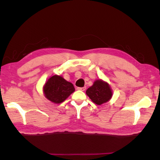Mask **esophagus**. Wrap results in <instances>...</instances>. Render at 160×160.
<instances>
[{"instance_id":"34e87169","label":"esophagus","mask_w":160,"mask_h":160,"mask_svg":"<svg viewBox=\"0 0 160 160\" xmlns=\"http://www.w3.org/2000/svg\"><path fill=\"white\" fill-rule=\"evenodd\" d=\"M78 90H80V91H85V89H86V87H78V89H77Z\"/></svg>"}]
</instances>
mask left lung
I'll use <instances>...</instances> for the list:
<instances>
[{"instance_id": "left-lung-1", "label": "left lung", "mask_w": 160, "mask_h": 160, "mask_svg": "<svg viewBox=\"0 0 160 160\" xmlns=\"http://www.w3.org/2000/svg\"><path fill=\"white\" fill-rule=\"evenodd\" d=\"M86 94L93 102L98 105H101L111 100L113 96V91L107 82L98 79L95 81L93 85L86 91Z\"/></svg>"}]
</instances>
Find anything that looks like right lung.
Here are the masks:
<instances>
[{"mask_svg": "<svg viewBox=\"0 0 160 160\" xmlns=\"http://www.w3.org/2000/svg\"><path fill=\"white\" fill-rule=\"evenodd\" d=\"M42 89L47 99L55 104L62 103L75 91L72 83L58 75L50 77L44 84Z\"/></svg>", "mask_w": 160, "mask_h": 160, "instance_id": "1", "label": "right lung"}]
</instances>
